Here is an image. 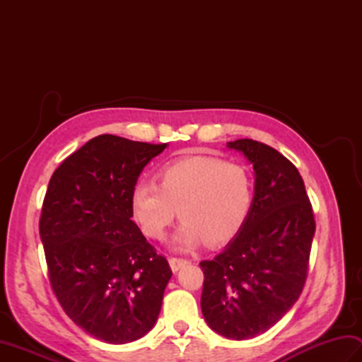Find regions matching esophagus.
<instances>
[{
    "label": "esophagus",
    "instance_id": "esophagus-1",
    "mask_svg": "<svg viewBox=\"0 0 362 362\" xmlns=\"http://www.w3.org/2000/svg\"><path fill=\"white\" fill-rule=\"evenodd\" d=\"M189 263L188 259H185V258H169V266H171V269L174 272H177L179 271V269H182L183 266H187Z\"/></svg>",
    "mask_w": 362,
    "mask_h": 362
}]
</instances>
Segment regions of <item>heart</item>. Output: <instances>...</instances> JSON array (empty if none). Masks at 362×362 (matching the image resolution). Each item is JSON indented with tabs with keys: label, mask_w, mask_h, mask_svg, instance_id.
Listing matches in <instances>:
<instances>
[{
	"label": "heart",
	"mask_w": 362,
	"mask_h": 362,
	"mask_svg": "<svg viewBox=\"0 0 362 362\" xmlns=\"http://www.w3.org/2000/svg\"><path fill=\"white\" fill-rule=\"evenodd\" d=\"M253 204L247 168L216 157L174 160L158 174V183L138 182L130 194L132 216L151 240H161L177 214L183 219L173 244L179 250L228 243L241 232Z\"/></svg>",
	"instance_id": "1"
}]
</instances>
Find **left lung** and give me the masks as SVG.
Wrapping results in <instances>:
<instances>
[{
	"label": "left lung",
	"mask_w": 362,
	"mask_h": 362,
	"mask_svg": "<svg viewBox=\"0 0 362 362\" xmlns=\"http://www.w3.org/2000/svg\"><path fill=\"white\" fill-rule=\"evenodd\" d=\"M227 148L253 165L255 194L241 232L201 263V306L213 332L244 341L274 327L302 294L316 222L302 175L286 157L249 138Z\"/></svg>",
	"instance_id": "1"
}]
</instances>
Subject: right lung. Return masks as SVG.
<instances>
[{
  "label": "right lung",
  "mask_w": 362,
  "mask_h": 362,
  "mask_svg": "<svg viewBox=\"0 0 362 362\" xmlns=\"http://www.w3.org/2000/svg\"><path fill=\"white\" fill-rule=\"evenodd\" d=\"M166 146L95 136L46 191L40 238L52 291L76 325L107 344L134 342L156 325L173 275L130 209L138 177Z\"/></svg>",
  "instance_id": "1"
}]
</instances>
